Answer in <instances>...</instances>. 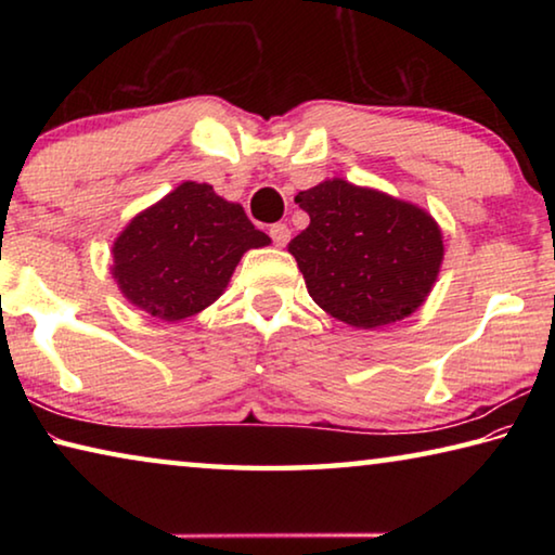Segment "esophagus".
Returning a JSON list of instances; mask_svg holds the SVG:
<instances>
[{
  "instance_id": "1",
  "label": "esophagus",
  "mask_w": 555,
  "mask_h": 555,
  "mask_svg": "<svg viewBox=\"0 0 555 555\" xmlns=\"http://www.w3.org/2000/svg\"><path fill=\"white\" fill-rule=\"evenodd\" d=\"M269 234H271V240H274L276 247H286L288 240H291V230H288V224H284V222L271 224Z\"/></svg>"
}]
</instances>
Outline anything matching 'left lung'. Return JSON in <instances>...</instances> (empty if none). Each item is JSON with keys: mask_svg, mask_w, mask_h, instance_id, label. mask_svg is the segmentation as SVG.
<instances>
[{"mask_svg": "<svg viewBox=\"0 0 555 555\" xmlns=\"http://www.w3.org/2000/svg\"><path fill=\"white\" fill-rule=\"evenodd\" d=\"M296 203L311 224L288 251L327 315L372 331L424 306L446 255L434 215L345 178L300 191Z\"/></svg>", "mask_w": 555, "mask_h": 555, "instance_id": "8db88e82", "label": "left lung"}]
</instances>
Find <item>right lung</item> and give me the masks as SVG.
I'll return each mask as SVG.
<instances>
[{
    "instance_id": "obj_1",
    "label": "right lung",
    "mask_w": 555,
    "mask_h": 555,
    "mask_svg": "<svg viewBox=\"0 0 555 555\" xmlns=\"http://www.w3.org/2000/svg\"><path fill=\"white\" fill-rule=\"evenodd\" d=\"M271 244L240 203L208 183L183 181L134 215L112 244V279L131 306L183 321L215 304L244 251Z\"/></svg>"
}]
</instances>
